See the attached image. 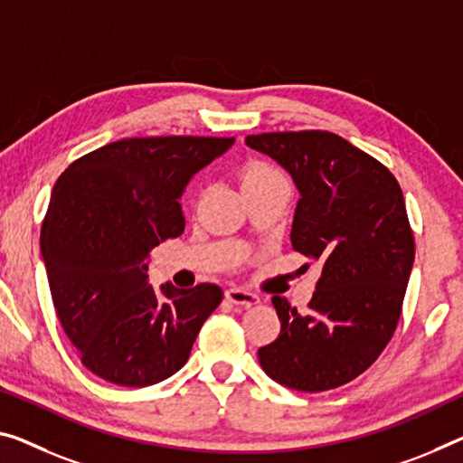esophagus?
<instances>
[{
    "instance_id": "obj_1",
    "label": "esophagus",
    "mask_w": 463,
    "mask_h": 463,
    "mask_svg": "<svg viewBox=\"0 0 463 463\" xmlns=\"http://www.w3.org/2000/svg\"><path fill=\"white\" fill-rule=\"evenodd\" d=\"M225 298L233 304L244 306V308H250V306H256L260 302L259 296L252 294V291H248V289H241V288H230L225 291Z\"/></svg>"
}]
</instances>
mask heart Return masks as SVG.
<instances>
[{
    "mask_svg": "<svg viewBox=\"0 0 463 463\" xmlns=\"http://www.w3.org/2000/svg\"><path fill=\"white\" fill-rule=\"evenodd\" d=\"M273 174H279V172H277L275 167L267 165V163L256 161V163H250V165L244 169V174H241V182L248 184V182L260 180V177H267V175H273Z\"/></svg>",
    "mask_w": 463,
    "mask_h": 463,
    "instance_id": "heart-1",
    "label": "heart"
}]
</instances>
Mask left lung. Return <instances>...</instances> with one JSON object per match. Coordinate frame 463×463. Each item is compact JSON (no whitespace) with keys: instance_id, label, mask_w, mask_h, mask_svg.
<instances>
[{"instance_id":"obj_1","label":"left lung","mask_w":463,"mask_h":463,"mask_svg":"<svg viewBox=\"0 0 463 463\" xmlns=\"http://www.w3.org/2000/svg\"><path fill=\"white\" fill-rule=\"evenodd\" d=\"M246 145L294 177L291 246L323 265L306 315L273 296L281 333L259 350L260 366L289 389H337L373 366L400 321L416 250L402 188L326 130L252 134Z\"/></svg>"}]
</instances>
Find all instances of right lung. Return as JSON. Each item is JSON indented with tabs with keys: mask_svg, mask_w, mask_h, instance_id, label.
<instances>
[{
	"mask_svg": "<svg viewBox=\"0 0 463 463\" xmlns=\"http://www.w3.org/2000/svg\"><path fill=\"white\" fill-rule=\"evenodd\" d=\"M233 140L124 138L82 155L58 177L41 254L60 323L92 374L146 387L186 364L223 291L165 283L163 296L155 294L148 254L184 232V188Z\"/></svg>",
	"mask_w": 463,
	"mask_h": 463,
	"instance_id": "1",
	"label": "right lung"
}]
</instances>
